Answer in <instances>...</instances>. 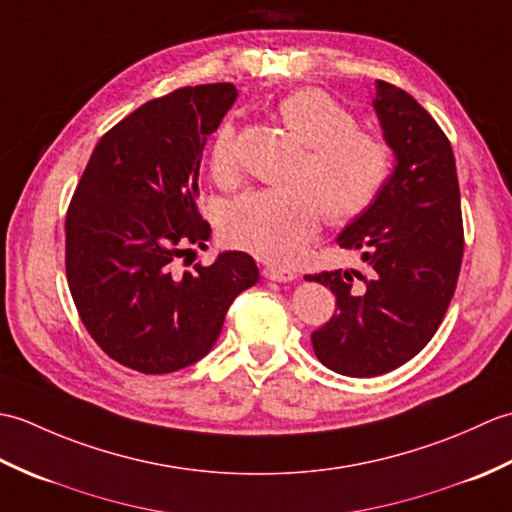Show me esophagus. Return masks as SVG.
<instances>
[{"label": "esophagus", "mask_w": 512, "mask_h": 512, "mask_svg": "<svg viewBox=\"0 0 512 512\" xmlns=\"http://www.w3.org/2000/svg\"><path fill=\"white\" fill-rule=\"evenodd\" d=\"M264 277L273 279V281H292L297 279V273L288 266H279V264H268L264 268Z\"/></svg>", "instance_id": "obj_1"}]
</instances>
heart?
Returning a JSON list of instances; mask_svg holds the SVG:
<instances>
[{"label": "heart", "instance_id": "heart-1", "mask_svg": "<svg viewBox=\"0 0 512 512\" xmlns=\"http://www.w3.org/2000/svg\"><path fill=\"white\" fill-rule=\"evenodd\" d=\"M279 121L306 147L295 184L246 193L228 206V242L264 259H288L310 242L321 213L334 224L367 211L391 173L389 147L356 127L354 114L321 90H297L277 105ZM217 180L235 178V129L226 123L211 147Z\"/></svg>", "mask_w": 512, "mask_h": 512}]
</instances>
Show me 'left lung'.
I'll return each instance as SVG.
<instances>
[{"label": "left lung", "instance_id": "1", "mask_svg": "<svg viewBox=\"0 0 512 512\" xmlns=\"http://www.w3.org/2000/svg\"><path fill=\"white\" fill-rule=\"evenodd\" d=\"M374 112L394 169L374 204L336 237L361 268L325 270L336 314L312 332L319 361L336 374L369 378L411 361L438 332L458 284L464 233L449 138L396 85L376 81Z\"/></svg>", "mask_w": 512, "mask_h": 512}]
</instances>
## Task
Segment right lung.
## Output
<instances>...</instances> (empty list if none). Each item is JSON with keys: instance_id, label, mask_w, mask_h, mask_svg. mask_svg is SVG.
Listing matches in <instances>:
<instances>
[{"instance_id": "add662e5", "label": "right lung", "mask_w": 512, "mask_h": 512, "mask_svg": "<svg viewBox=\"0 0 512 512\" xmlns=\"http://www.w3.org/2000/svg\"><path fill=\"white\" fill-rule=\"evenodd\" d=\"M237 99L233 83L180 88L123 118L94 147L65 217V273L101 350L143 374L211 352L259 270L242 250L178 268L211 226L198 213L204 145Z\"/></svg>"}]
</instances>
